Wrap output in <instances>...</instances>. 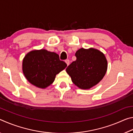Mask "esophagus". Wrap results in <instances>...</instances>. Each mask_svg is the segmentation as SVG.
<instances>
[{
	"label": "esophagus",
	"instance_id": "esophagus-1",
	"mask_svg": "<svg viewBox=\"0 0 133 133\" xmlns=\"http://www.w3.org/2000/svg\"><path fill=\"white\" fill-rule=\"evenodd\" d=\"M65 62H66V63L67 64V66H69V63H70L69 60H65Z\"/></svg>",
	"mask_w": 133,
	"mask_h": 133
}]
</instances>
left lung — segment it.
I'll return each mask as SVG.
<instances>
[{"label": "left lung", "instance_id": "8db88e82", "mask_svg": "<svg viewBox=\"0 0 133 133\" xmlns=\"http://www.w3.org/2000/svg\"><path fill=\"white\" fill-rule=\"evenodd\" d=\"M76 60L67 67L71 81L81 89H89L100 82L107 69L104 54L94 48H81L76 51Z\"/></svg>", "mask_w": 133, "mask_h": 133}]
</instances>
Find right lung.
I'll list each match as a JSON object with an SVG mask.
<instances>
[{
    "label": "right lung",
    "instance_id": "right-lung-1",
    "mask_svg": "<svg viewBox=\"0 0 133 133\" xmlns=\"http://www.w3.org/2000/svg\"><path fill=\"white\" fill-rule=\"evenodd\" d=\"M67 64L55 52L45 49L29 52L23 60L22 70L26 79L39 88L45 89L52 84L56 75L66 68Z\"/></svg>",
    "mask_w": 133,
    "mask_h": 133
}]
</instances>
